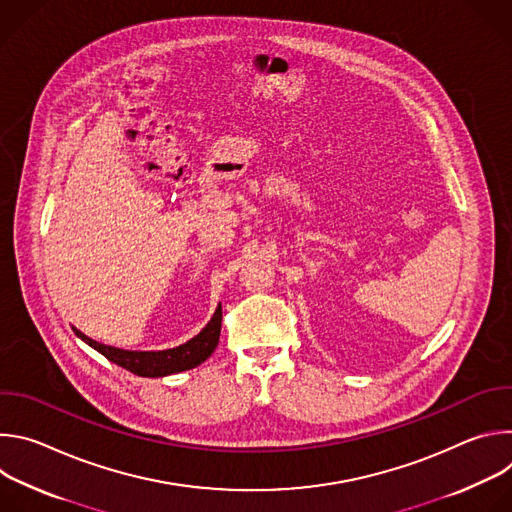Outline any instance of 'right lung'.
Masks as SVG:
<instances>
[{
	"instance_id": "right-lung-1",
	"label": "right lung",
	"mask_w": 512,
	"mask_h": 512,
	"mask_svg": "<svg viewBox=\"0 0 512 512\" xmlns=\"http://www.w3.org/2000/svg\"><path fill=\"white\" fill-rule=\"evenodd\" d=\"M221 322H223V308L218 304L210 322L194 338H190L188 342L176 348H166V350H123V348L97 342L77 328L72 330H75V334L83 342H87L91 348L101 352L111 362L119 364V367L127 369L129 373L137 377L154 379V377H168L174 373L190 371L198 367V364H202L218 344V336H221Z\"/></svg>"
}]
</instances>
